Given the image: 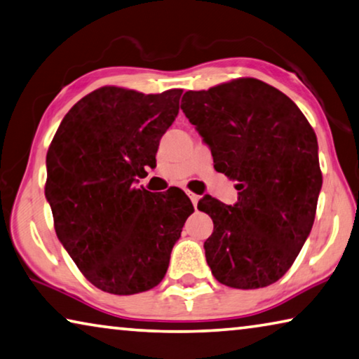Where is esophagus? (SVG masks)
Listing matches in <instances>:
<instances>
[{
    "mask_svg": "<svg viewBox=\"0 0 359 359\" xmlns=\"http://www.w3.org/2000/svg\"><path fill=\"white\" fill-rule=\"evenodd\" d=\"M187 195H189V198H190V200H191L193 206H196L198 201H200V196H198L196 193H193V191H187Z\"/></svg>",
    "mask_w": 359,
    "mask_h": 359,
    "instance_id": "obj_1",
    "label": "esophagus"
}]
</instances>
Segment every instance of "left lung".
Listing matches in <instances>:
<instances>
[{"label":"left lung","mask_w":359,"mask_h":359,"mask_svg":"<svg viewBox=\"0 0 359 359\" xmlns=\"http://www.w3.org/2000/svg\"><path fill=\"white\" fill-rule=\"evenodd\" d=\"M180 108L210 147L214 168L240 190L235 206L198 203L214 222L204 241L210 271L230 287L270 286L315 222L323 185L315 130L286 94L255 78L189 90Z\"/></svg>","instance_id":"1"}]
</instances>
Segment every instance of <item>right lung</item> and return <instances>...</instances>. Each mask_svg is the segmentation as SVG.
Instances as JSON below:
<instances>
[{
	"instance_id": "add662e5",
	"label": "right lung",
	"mask_w": 359,
	"mask_h": 359,
	"mask_svg": "<svg viewBox=\"0 0 359 359\" xmlns=\"http://www.w3.org/2000/svg\"><path fill=\"white\" fill-rule=\"evenodd\" d=\"M182 89L142 94L104 86L70 108L46 155L44 193L60 243L86 280L130 295L163 281L193 212L179 189L153 195L134 184L155 166Z\"/></svg>"
}]
</instances>
